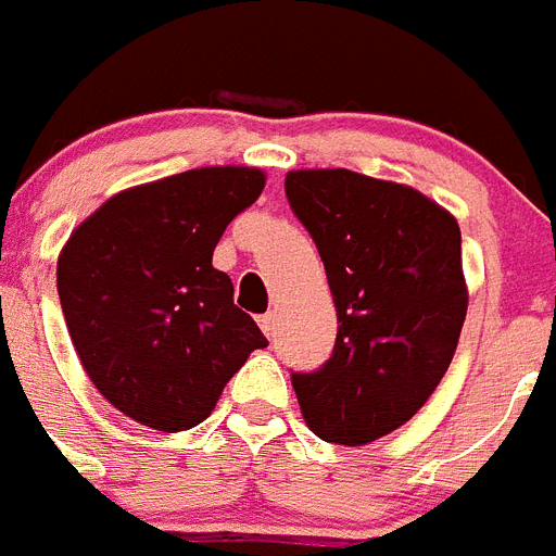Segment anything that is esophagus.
Listing matches in <instances>:
<instances>
[{
  "instance_id": "obj_1",
  "label": "esophagus",
  "mask_w": 556,
  "mask_h": 556,
  "mask_svg": "<svg viewBox=\"0 0 556 556\" xmlns=\"http://www.w3.org/2000/svg\"><path fill=\"white\" fill-rule=\"evenodd\" d=\"M258 324H261V329H264V334H267V338H275V324H278V315H275V312L261 315Z\"/></svg>"
}]
</instances>
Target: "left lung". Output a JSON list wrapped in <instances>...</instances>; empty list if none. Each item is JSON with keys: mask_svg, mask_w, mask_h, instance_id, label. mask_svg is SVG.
Instances as JSON below:
<instances>
[{"mask_svg": "<svg viewBox=\"0 0 556 556\" xmlns=\"http://www.w3.org/2000/svg\"><path fill=\"white\" fill-rule=\"evenodd\" d=\"M287 199L338 312L332 357L292 375L301 415L318 438L364 446L412 420L452 364L469 306L460 227L415 187L343 167L292 169Z\"/></svg>", "mask_w": 556, "mask_h": 556, "instance_id": "1", "label": "left lung"}]
</instances>
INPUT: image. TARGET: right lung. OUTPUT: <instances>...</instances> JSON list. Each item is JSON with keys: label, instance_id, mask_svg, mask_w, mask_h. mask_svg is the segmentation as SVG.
Wrapping results in <instances>:
<instances>
[{"label": "right lung", "instance_id": "1", "mask_svg": "<svg viewBox=\"0 0 556 556\" xmlns=\"http://www.w3.org/2000/svg\"><path fill=\"white\" fill-rule=\"evenodd\" d=\"M258 167H199L116 192L73 229L56 287L87 378L122 415L159 432L199 426L227 380L264 350L213 267L227 224L258 199Z\"/></svg>", "mask_w": 556, "mask_h": 556}]
</instances>
